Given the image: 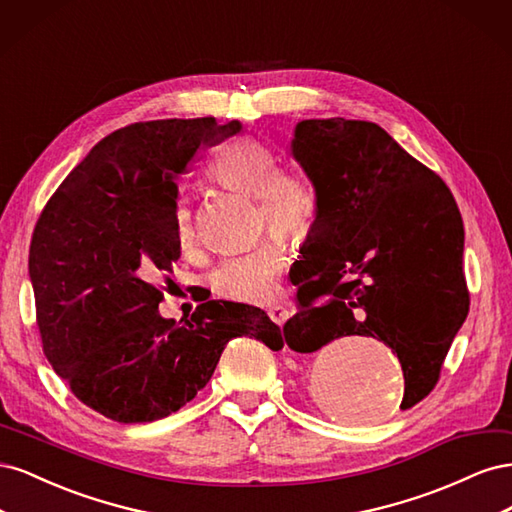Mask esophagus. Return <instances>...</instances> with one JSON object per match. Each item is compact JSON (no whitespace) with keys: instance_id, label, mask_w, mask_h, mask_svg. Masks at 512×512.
Segmentation results:
<instances>
[{"instance_id":"34e87169","label":"esophagus","mask_w":512,"mask_h":512,"mask_svg":"<svg viewBox=\"0 0 512 512\" xmlns=\"http://www.w3.org/2000/svg\"><path fill=\"white\" fill-rule=\"evenodd\" d=\"M269 316L275 324H280L282 327V324L290 318V309L284 305H273V307H269Z\"/></svg>"}]
</instances>
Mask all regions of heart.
Returning a JSON list of instances; mask_svg holds the SVG:
<instances>
[{
  "instance_id": "obj_1",
  "label": "heart",
  "mask_w": 512,
  "mask_h": 512,
  "mask_svg": "<svg viewBox=\"0 0 512 512\" xmlns=\"http://www.w3.org/2000/svg\"><path fill=\"white\" fill-rule=\"evenodd\" d=\"M211 177L228 190L256 198L260 228L271 226L292 237H305L318 222V192L297 170L280 168V156L258 138H239L226 145L211 164ZM280 232L226 256L211 271V288L222 299L260 305L280 294L288 265V245ZM175 241L181 252L196 247V222L188 203L175 211Z\"/></svg>"
}]
</instances>
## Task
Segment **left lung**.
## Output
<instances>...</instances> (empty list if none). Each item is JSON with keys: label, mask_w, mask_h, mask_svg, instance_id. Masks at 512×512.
<instances>
[{"label": "left lung", "mask_w": 512, "mask_h": 512, "mask_svg": "<svg viewBox=\"0 0 512 512\" xmlns=\"http://www.w3.org/2000/svg\"><path fill=\"white\" fill-rule=\"evenodd\" d=\"M292 158L318 192V222L290 282L299 309L286 344L316 352L344 335L389 346L404 369L408 410L431 393L470 309L463 222L446 183L371 121L303 119ZM371 421L376 410L348 401Z\"/></svg>", "instance_id": "1"}]
</instances>
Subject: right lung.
Segmentation results:
<instances>
[{
  "instance_id": "add662e5",
  "label": "right lung",
  "mask_w": 512,
  "mask_h": 512,
  "mask_svg": "<svg viewBox=\"0 0 512 512\" xmlns=\"http://www.w3.org/2000/svg\"><path fill=\"white\" fill-rule=\"evenodd\" d=\"M213 117L132 123L91 147L46 203L29 247L46 359L85 406L117 423L177 412L211 380L232 337L282 350L258 307L205 301L190 320L162 318L173 273L179 177L200 147L241 132Z\"/></svg>"
}]
</instances>
